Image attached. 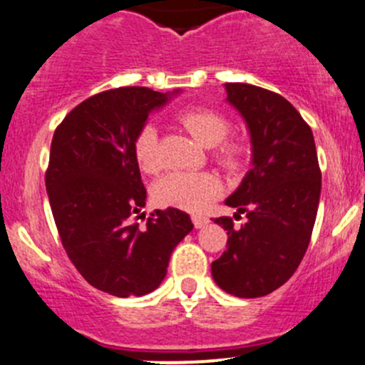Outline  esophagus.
Segmentation results:
<instances>
[{
  "label": "esophagus",
  "mask_w": 365,
  "mask_h": 365,
  "mask_svg": "<svg viewBox=\"0 0 365 365\" xmlns=\"http://www.w3.org/2000/svg\"><path fill=\"white\" fill-rule=\"evenodd\" d=\"M192 222L196 228H203L205 225H208V217H205V215L201 214H194L192 215Z\"/></svg>",
  "instance_id": "esophagus-1"
}]
</instances>
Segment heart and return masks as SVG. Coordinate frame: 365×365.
<instances>
[{"label":"heart","instance_id":"1","mask_svg":"<svg viewBox=\"0 0 365 365\" xmlns=\"http://www.w3.org/2000/svg\"><path fill=\"white\" fill-rule=\"evenodd\" d=\"M178 123L187 133L203 148H215L214 158L226 169L235 171L247 157V144L244 140L223 143L230 130V123L221 114L210 108H185L178 114ZM157 128L146 125L140 128L133 140V155L143 171L151 173L157 169ZM221 192V182L212 173H169L153 185V200L160 207L182 208L197 212L208 205Z\"/></svg>","mask_w":365,"mask_h":365}]
</instances>
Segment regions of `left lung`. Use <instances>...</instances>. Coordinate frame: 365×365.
I'll use <instances>...</instances> for the list:
<instances>
[{"instance_id":"8db88e82","label":"left lung","mask_w":365,"mask_h":365,"mask_svg":"<svg viewBox=\"0 0 365 365\" xmlns=\"http://www.w3.org/2000/svg\"><path fill=\"white\" fill-rule=\"evenodd\" d=\"M226 101L250 132L251 169L225 201L246 222H214L228 232L212 278L237 298L271 294L303 260L321 196V171L310 126L280 94L250 83H225Z\"/></svg>"}]
</instances>
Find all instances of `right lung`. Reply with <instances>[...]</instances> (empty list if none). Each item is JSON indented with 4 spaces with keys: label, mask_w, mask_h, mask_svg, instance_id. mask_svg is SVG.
Returning a JSON list of instances; mask_svg holds the SVG:
<instances>
[{
    "label": "right lung",
    "mask_w": 365,
    "mask_h": 365,
    "mask_svg": "<svg viewBox=\"0 0 365 365\" xmlns=\"http://www.w3.org/2000/svg\"><path fill=\"white\" fill-rule=\"evenodd\" d=\"M176 94L105 91L73 108L53 135L46 190L63 250L88 284L118 298L153 292L194 228L189 214L171 207L155 210L144 228L135 222L146 189L133 140Z\"/></svg>",
    "instance_id": "right-lung-1"
}]
</instances>
